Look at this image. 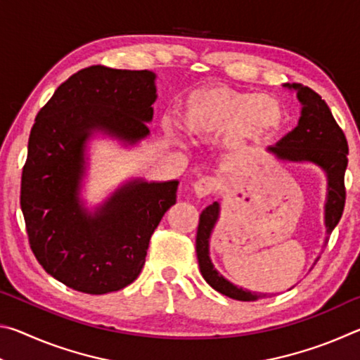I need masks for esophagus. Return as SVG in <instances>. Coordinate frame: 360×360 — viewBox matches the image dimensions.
I'll list each match as a JSON object with an SVG mask.
<instances>
[{
  "mask_svg": "<svg viewBox=\"0 0 360 360\" xmlns=\"http://www.w3.org/2000/svg\"><path fill=\"white\" fill-rule=\"evenodd\" d=\"M216 179L211 178V176H205V178H200L197 182L193 184V191L195 195L200 198L208 197L212 192L216 191Z\"/></svg>",
  "mask_w": 360,
  "mask_h": 360,
  "instance_id": "1",
  "label": "esophagus"
}]
</instances>
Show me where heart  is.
<instances>
[{"mask_svg": "<svg viewBox=\"0 0 360 360\" xmlns=\"http://www.w3.org/2000/svg\"><path fill=\"white\" fill-rule=\"evenodd\" d=\"M184 129L197 136L225 130V144L245 150L276 135L284 124V108L270 95H255L229 87L195 90L181 105Z\"/></svg>", "mask_w": 360, "mask_h": 360, "instance_id": "heart-1", "label": "heart"}]
</instances>
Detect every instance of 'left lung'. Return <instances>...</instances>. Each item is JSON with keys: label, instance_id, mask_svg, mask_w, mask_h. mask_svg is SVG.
Masks as SVG:
<instances>
[{"label": "left lung", "instance_id": "left-lung-1", "mask_svg": "<svg viewBox=\"0 0 360 360\" xmlns=\"http://www.w3.org/2000/svg\"><path fill=\"white\" fill-rule=\"evenodd\" d=\"M284 87L294 90L297 100L302 105V114L298 125L279 139L275 146L266 150L283 162H308L319 167L327 176V198L324 206V222L327 235L340 222L345 210L346 191H345V172L348 167V141L343 130L328 109L327 103L309 87L302 84H284ZM221 205L214 202L205 208L200 214L197 230V257L200 271L212 289L221 292L233 300L254 302L266 294L238 288L229 279H225L212 265L210 259V238L212 229L219 219Z\"/></svg>", "mask_w": 360, "mask_h": 360}]
</instances>
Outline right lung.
Returning a JSON list of instances; mask_svg holds the SVG:
<instances>
[{
  "mask_svg": "<svg viewBox=\"0 0 360 360\" xmlns=\"http://www.w3.org/2000/svg\"><path fill=\"white\" fill-rule=\"evenodd\" d=\"M155 100L152 71L95 65L65 81L36 115L20 206L34 257L71 289L101 295L135 281L152 233L176 203L178 181L143 179L127 182L94 212L79 200L85 141L96 131L141 141Z\"/></svg>",
  "mask_w": 360,
  "mask_h": 360,
  "instance_id": "obj_1",
  "label": "right lung"
}]
</instances>
